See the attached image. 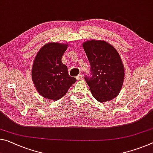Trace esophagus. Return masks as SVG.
Segmentation results:
<instances>
[{"label":"esophagus","instance_id":"obj_1","mask_svg":"<svg viewBox=\"0 0 153 153\" xmlns=\"http://www.w3.org/2000/svg\"><path fill=\"white\" fill-rule=\"evenodd\" d=\"M82 75H78V76H77V77H76V79H77V80H80V79L82 78Z\"/></svg>","mask_w":153,"mask_h":153}]
</instances>
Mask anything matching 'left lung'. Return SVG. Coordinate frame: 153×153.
<instances>
[{
	"label": "left lung",
	"mask_w": 153,
	"mask_h": 153,
	"mask_svg": "<svg viewBox=\"0 0 153 153\" xmlns=\"http://www.w3.org/2000/svg\"><path fill=\"white\" fill-rule=\"evenodd\" d=\"M83 48L91 65V76L84 79L92 94L99 102L111 100L120 93L124 81L125 69L119 54L104 41H87Z\"/></svg>",
	"instance_id": "1"
}]
</instances>
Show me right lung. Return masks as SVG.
Here are the masks:
<instances>
[{"instance_id": "right-lung-1", "label": "right lung", "mask_w": 153, "mask_h": 153, "mask_svg": "<svg viewBox=\"0 0 153 153\" xmlns=\"http://www.w3.org/2000/svg\"><path fill=\"white\" fill-rule=\"evenodd\" d=\"M67 46L64 43H47L34 60L33 81L39 93L46 99L59 100L76 82L75 77L69 76L67 67L61 60Z\"/></svg>"}]
</instances>
